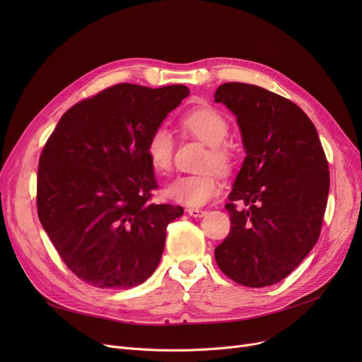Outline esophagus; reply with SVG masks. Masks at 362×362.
Instances as JSON below:
<instances>
[{
	"label": "esophagus",
	"mask_w": 362,
	"mask_h": 362,
	"mask_svg": "<svg viewBox=\"0 0 362 362\" xmlns=\"http://www.w3.org/2000/svg\"><path fill=\"white\" fill-rule=\"evenodd\" d=\"M187 214L192 217H204L206 214L205 210H201V208H187Z\"/></svg>",
	"instance_id": "34e87169"
}]
</instances>
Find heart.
<instances>
[{"label":"heart","instance_id":"1","mask_svg":"<svg viewBox=\"0 0 362 362\" xmlns=\"http://www.w3.org/2000/svg\"><path fill=\"white\" fill-rule=\"evenodd\" d=\"M180 126L189 135L208 145L201 161V168L205 171L176 177L165 187L164 194L173 202L186 206H201L221 191V179L216 168L226 173L233 168V149L226 142L229 135V122L216 108L202 105L186 112ZM173 151L175 141L168 129L157 127L149 133L145 144V156L156 173H168L173 164Z\"/></svg>","mask_w":362,"mask_h":362}]
</instances>
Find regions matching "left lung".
<instances>
[{"label": "left lung", "instance_id": "1", "mask_svg": "<svg viewBox=\"0 0 362 362\" xmlns=\"http://www.w3.org/2000/svg\"><path fill=\"white\" fill-rule=\"evenodd\" d=\"M214 97L235 112L246 149L224 205L230 232L214 250L216 261L243 286H270L288 277L318 240L329 163L315 126L291 100L239 82L220 85Z\"/></svg>", "mask_w": 362, "mask_h": 362}]
</instances>
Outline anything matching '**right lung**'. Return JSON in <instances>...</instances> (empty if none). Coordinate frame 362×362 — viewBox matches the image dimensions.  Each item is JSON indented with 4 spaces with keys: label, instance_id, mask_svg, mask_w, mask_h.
<instances>
[{
    "label": "right lung",
    "instance_id": "obj_1",
    "mask_svg": "<svg viewBox=\"0 0 362 362\" xmlns=\"http://www.w3.org/2000/svg\"><path fill=\"white\" fill-rule=\"evenodd\" d=\"M189 95L185 85H112L70 107L40 157L37 217L62 259L100 289L144 283L183 208L154 204L149 133Z\"/></svg>",
    "mask_w": 362,
    "mask_h": 362
}]
</instances>
